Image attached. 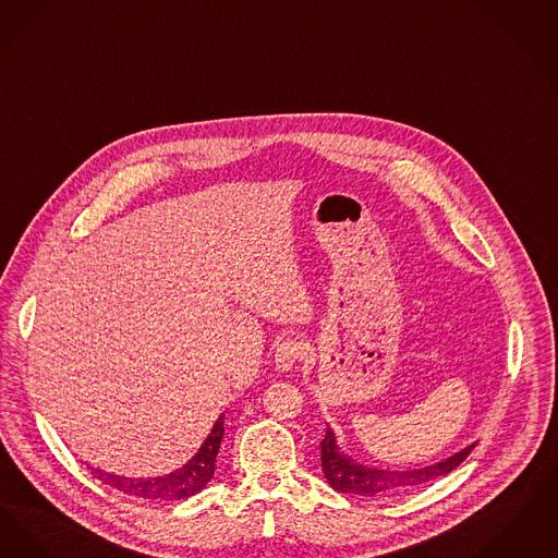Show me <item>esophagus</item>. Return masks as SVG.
I'll return each mask as SVG.
<instances>
[{
    "mask_svg": "<svg viewBox=\"0 0 558 558\" xmlns=\"http://www.w3.org/2000/svg\"><path fill=\"white\" fill-rule=\"evenodd\" d=\"M302 350H304V348H302V341H281V343L277 345V350H275V364H277V368L290 371L291 366L302 359Z\"/></svg>",
    "mask_w": 558,
    "mask_h": 558,
    "instance_id": "obj_1",
    "label": "esophagus"
}]
</instances>
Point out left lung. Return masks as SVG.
Segmentation results:
<instances>
[{"label":"left lung","mask_w":558,"mask_h":558,"mask_svg":"<svg viewBox=\"0 0 558 558\" xmlns=\"http://www.w3.org/2000/svg\"><path fill=\"white\" fill-rule=\"evenodd\" d=\"M471 444L462 448L461 452L444 459V461L423 466V469H407V471H388V469H373L352 461L343 454L338 446L336 434L327 427L325 437L320 441V464L327 482L341 494H356V496H393L407 492L418 485L429 484L437 477L448 475L457 469L475 448Z\"/></svg>","instance_id":"8db88e82"}]
</instances>
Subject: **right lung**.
<instances>
[{
	"instance_id": "right-lung-1",
	"label": "right lung",
	"mask_w": 558,
	"mask_h": 558,
	"mask_svg": "<svg viewBox=\"0 0 558 558\" xmlns=\"http://www.w3.org/2000/svg\"><path fill=\"white\" fill-rule=\"evenodd\" d=\"M225 434V414L218 416L215 427L210 429L199 450L195 452L190 461L185 462L181 469L160 475V477H122V475H112L104 471H94L99 482H104L122 494L137 496L144 500H158V502H174V500H185L190 496L204 489L206 484L215 475V464H217L218 448Z\"/></svg>"
}]
</instances>
